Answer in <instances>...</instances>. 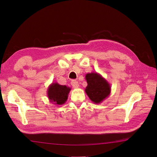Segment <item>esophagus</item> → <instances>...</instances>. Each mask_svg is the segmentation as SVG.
<instances>
[{"instance_id": "obj_1", "label": "esophagus", "mask_w": 157, "mask_h": 157, "mask_svg": "<svg viewBox=\"0 0 157 157\" xmlns=\"http://www.w3.org/2000/svg\"><path fill=\"white\" fill-rule=\"evenodd\" d=\"M71 86H73L74 88H78V87L79 86V83L77 81H75V80H73V81H71Z\"/></svg>"}]
</instances>
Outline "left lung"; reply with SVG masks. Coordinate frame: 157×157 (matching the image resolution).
Instances as JSON below:
<instances>
[{
	"mask_svg": "<svg viewBox=\"0 0 157 157\" xmlns=\"http://www.w3.org/2000/svg\"><path fill=\"white\" fill-rule=\"evenodd\" d=\"M87 86L85 91L91 101L101 103L111 94V85L103 76L97 72H91L86 75Z\"/></svg>",
	"mask_w": 157,
	"mask_h": 157,
	"instance_id": "left-lung-1",
	"label": "left lung"
}]
</instances>
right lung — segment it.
<instances>
[{"label":"right lung","mask_w":157,"mask_h":157,"mask_svg":"<svg viewBox=\"0 0 157 157\" xmlns=\"http://www.w3.org/2000/svg\"><path fill=\"white\" fill-rule=\"evenodd\" d=\"M70 90V87L59 85L57 82H53L48 86L47 95L52 103L57 105H63L66 102Z\"/></svg>","instance_id":"obj_1"}]
</instances>
